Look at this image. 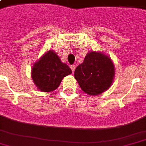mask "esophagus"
Listing matches in <instances>:
<instances>
[{
	"instance_id": "1",
	"label": "esophagus",
	"mask_w": 146,
	"mask_h": 146,
	"mask_svg": "<svg viewBox=\"0 0 146 146\" xmlns=\"http://www.w3.org/2000/svg\"><path fill=\"white\" fill-rule=\"evenodd\" d=\"M70 68H71V70H72V71H73V73L74 72V70H75V69H76V66L75 65H72L71 66H70Z\"/></svg>"
}]
</instances>
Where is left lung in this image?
Segmentation results:
<instances>
[{"mask_svg":"<svg viewBox=\"0 0 146 146\" xmlns=\"http://www.w3.org/2000/svg\"><path fill=\"white\" fill-rule=\"evenodd\" d=\"M114 76L112 59L100 51H90L74 72V77L81 90L90 96H97L108 90Z\"/></svg>","mask_w":146,"mask_h":146,"instance_id":"1","label":"left lung"}]
</instances>
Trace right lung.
Returning <instances> with one entry per match:
<instances>
[{
    "mask_svg": "<svg viewBox=\"0 0 146 146\" xmlns=\"http://www.w3.org/2000/svg\"><path fill=\"white\" fill-rule=\"evenodd\" d=\"M72 73L54 50H48L35 62L31 76L35 87L42 92H51L59 87L62 79Z\"/></svg>",
    "mask_w": 146,
    "mask_h": 146,
    "instance_id": "add662e5",
    "label": "right lung"
}]
</instances>
